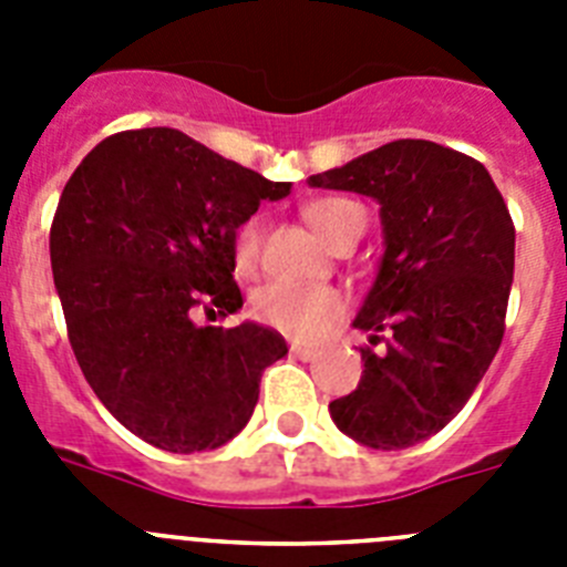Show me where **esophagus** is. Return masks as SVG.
<instances>
[{"instance_id":"1","label":"esophagus","mask_w":567,"mask_h":567,"mask_svg":"<svg viewBox=\"0 0 567 567\" xmlns=\"http://www.w3.org/2000/svg\"><path fill=\"white\" fill-rule=\"evenodd\" d=\"M289 352H292L298 360H307V363H309V360H315V358H318V354H320L318 349H312V346H298V343L289 346Z\"/></svg>"}]
</instances>
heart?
Here are the masks:
<instances>
[{
	"label": "heart",
	"mask_w": 567,
	"mask_h": 567,
	"mask_svg": "<svg viewBox=\"0 0 567 567\" xmlns=\"http://www.w3.org/2000/svg\"><path fill=\"white\" fill-rule=\"evenodd\" d=\"M363 209L349 198H318L303 207V218L323 240L332 244L343 227ZM260 255V218L240 221L233 235V264L238 272H252ZM252 312L260 323L295 340H318L332 332L346 315V298L332 287H300L289 280H269L252 295Z\"/></svg>",
	"instance_id": "obj_1"
}]
</instances>
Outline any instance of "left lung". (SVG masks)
Segmentation results:
<instances>
[{"label":"left lung","instance_id":"8db88e82","mask_svg":"<svg viewBox=\"0 0 567 567\" xmlns=\"http://www.w3.org/2000/svg\"><path fill=\"white\" fill-rule=\"evenodd\" d=\"M309 184L378 198L385 235L354 318L383 349H360L358 389L329 414L369 449H409L457 417L503 343L514 221L477 158L425 138L389 142Z\"/></svg>","mask_w":567,"mask_h":567}]
</instances>
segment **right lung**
Masks as SVG:
<instances>
[{
	"label": "right lung",
	"instance_id": "right-lung-1",
	"mask_svg": "<svg viewBox=\"0 0 567 567\" xmlns=\"http://www.w3.org/2000/svg\"><path fill=\"white\" fill-rule=\"evenodd\" d=\"M292 184L267 182L182 130L107 135L64 184L50 267L84 380L124 429L173 454L213 452L249 423L287 340L258 323L195 327L244 307L233 235Z\"/></svg>",
	"mask_w": 567,
	"mask_h": 567
}]
</instances>
